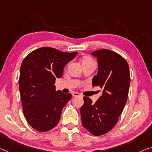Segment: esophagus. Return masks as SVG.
I'll list each match as a JSON object with an SVG mask.
<instances>
[{"mask_svg": "<svg viewBox=\"0 0 152 152\" xmlns=\"http://www.w3.org/2000/svg\"><path fill=\"white\" fill-rule=\"evenodd\" d=\"M80 94H78V92H74L73 94H72V96L73 97H78V96H80Z\"/></svg>", "mask_w": 152, "mask_h": 152, "instance_id": "34e87169", "label": "esophagus"}]
</instances>
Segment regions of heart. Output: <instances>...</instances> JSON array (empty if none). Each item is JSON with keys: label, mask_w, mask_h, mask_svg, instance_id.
Masks as SVG:
<instances>
[{"label": "heart", "mask_w": 152, "mask_h": 152, "mask_svg": "<svg viewBox=\"0 0 152 152\" xmlns=\"http://www.w3.org/2000/svg\"><path fill=\"white\" fill-rule=\"evenodd\" d=\"M94 63V60L90 57H85L84 58L82 61V63Z\"/></svg>", "instance_id": "heart-1"}]
</instances>
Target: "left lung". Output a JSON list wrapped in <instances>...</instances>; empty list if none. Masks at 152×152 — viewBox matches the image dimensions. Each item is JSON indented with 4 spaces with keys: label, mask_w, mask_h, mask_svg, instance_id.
I'll return each instance as SVG.
<instances>
[{
    "label": "left lung",
    "mask_w": 152,
    "mask_h": 152,
    "mask_svg": "<svg viewBox=\"0 0 152 152\" xmlns=\"http://www.w3.org/2000/svg\"><path fill=\"white\" fill-rule=\"evenodd\" d=\"M91 54L98 58V73L92 80L93 87L98 86L103 91L95 104L84 97L81 120L90 133L99 136L116 125L123 111L130 84V69L125 58L110 50H98Z\"/></svg>",
    "instance_id": "obj_1"
}]
</instances>
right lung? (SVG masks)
<instances>
[{"label":"right lung","mask_w":152,"mask_h":152,"mask_svg":"<svg viewBox=\"0 0 152 152\" xmlns=\"http://www.w3.org/2000/svg\"><path fill=\"white\" fill-rule=\"evenodd\" d=\"M78 53L43 47L27 55L20 69L19 89L24 115L36 130L46 132L57 125L71 94L56 91L55 80Z\"/></svg>","instance_id":"1"}]
</instances>
